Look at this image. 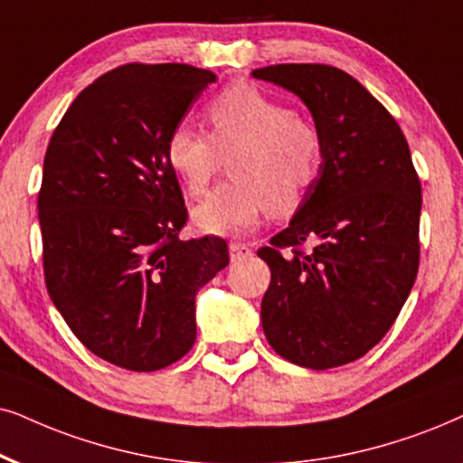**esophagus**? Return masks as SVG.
I'll return each instance as SVG.
<instances>
[{
    "label": "esophagus",
    "mask_w": 463,
    "mask_h": 463,
    "mask_svg": "<svg viewBox=\"0 0 463 463\" xmlns=\"http://www.w3.org/2000/svg\"><path fill=\"white\" fill-rule=\"evenodd\" d=\"M228 251H231V260H241V259H248V256H251L250 245L241 243V241H231V245H228Z\"/></svg>",
    "instance_id": "34e87169"
}]
</instances>
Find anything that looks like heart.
Segmentation results:
<instances>
[{"label": "heart", "mask_w": 463, "mask_h": 463, "mask_svg": "<svg viewBox=\"0 0 463 463\" xmlns=\"http://www.w3.org/2000/svg\"><path fill=\"white\" fill-rule=\"evenodd\" d=\"M209 137L181 124L166 138V160L190 194H203L228 160L235 179L194 209L204 232L239 235L271 212L292 215L306 201L323 162V138L306 115L250 83L226 87L204 109Z\"/></svg>", "instance_id": "obj_1"}]
</instances>
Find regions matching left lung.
<instances>
[{
    "label": "left lung",
    "instance_id": "left-lung-1",
    "mask_svg": "<svg viewBox=\"0 0 463 463\" xmlns=\"http://www.w3.org/2000/svg\"><path fill=\"white\" fill-rule=\"evenodd\" d=\"M251 76L299 96L323 138L312 190L259 250L271 269L262 331L295 365H346L387 335L417 279L420 181L411 149L389 110L344 70L278 63Z\"/></svg>",
    "mask_w": 463,
    "mask_h": 463
}]
</instances>
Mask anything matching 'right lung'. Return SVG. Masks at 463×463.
Masks as SVG:
<instances>
[{"label":"right lung","mask_w":463,"mask_h":463,"mask_svg":"<svg viewBox=\"0 0 463 463\" xmlns=\"http://www.w3.org/2000/svg\"><path fill=\"white\" fill-rule=\"evenodd\" d=\"M215 74L128 63L70 104L44 156V279L76 337L130 372L179 361L196 339V292L228 265L220 237L181 241L188 220L166 138Z\"/></svg>","instance_id":"obj_1"}]
</instances>
